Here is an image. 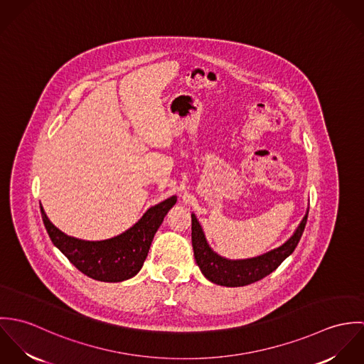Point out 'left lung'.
Instances as JSON below:
<instances>
[{
  "label": "left lung",
  "instance_id": "1",
  "mask_svg": "<svg viewBox=\"0 0 364 364\" xmlns=\"http://www.w3.org/2000/svg\"><path fill=\"white\" fill-rule=\"evenodd\" d=\"M309 210L304 218L301 220L300 225L297 227L296 232L283 245L259 257L238 260L225 259L217 255L208 247L205 232L196 215L192 214V247L196 263L200 267L205 277L215 284L227 287H240L255 283L264 276L270 274L273 270H276L283 260L293 254L304 232Z\"/></svg>",
  "mask_w": 364,
  "mask_h": 364
}]
</instances>
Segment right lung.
<instances>
[{
  "label": "right lung",
  "mask_w": 364,
  "mask_h": 364,
  "mask_svg": "<svg viewBox=\"0 0 364 364\" xmlns=\"http://www.w3.org/2000/svg\"><path fill=\"white\" fill-rule=\"evenodd\" d=\"M176 203L172 196L149 208L127 231L104 241L68 237L54 227L41 206L43 224L53 244L80 272L100 282H123L136 276L147 258L150 245L164 217Z\"/></svg>",
  "instance_id": "add662e5"
}]
</instances>
